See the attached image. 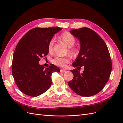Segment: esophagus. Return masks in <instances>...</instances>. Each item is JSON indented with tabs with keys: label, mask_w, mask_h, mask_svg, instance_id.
Wrapping results in <instances>:
<instances>
[{
	"label": "esophagus",
	"mask_w": 123,
	"mask_h": 123,
	"mask_svg": "<svg viewBox=\"0 0 123 123\" xmlns=\"http://www.w3.org/2000/svg\"><path fill=\"white\" fill-rule=\"evenodd\" d=\"M66 71H67L66 70H65V69H61V70H60V72H62V73L66 72Z\"/></svg>",
	"instance_id": "obj_1"
}]
</instances>
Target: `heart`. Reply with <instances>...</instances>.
I'll use <instances>...</instances> for the list:
<instances>
[{
    "mask_svg": "<svg viewBox=\"0 0 123 123\" xmlns=\"http://www.w3.org/2000/svg\"><path fill=\"white\" fill-rule=\"evenodd\" d=\"M60 38L66 43L67 46L70 48V52L71 53H74L76 52V49H73L72 47L74 46L75 43V39L74 36L71 33L68 32H64L60 36ZM54 43V40L53 38L49 41L48 44V49L49 51L53 50V47ZM70 58L68 57H61L57 56L52 60V62L54 64L60 67H66V64L70 62Z\"/></svg>",
    "mask_w": 123,
    "mask_h": 123,
    "instance_id": "heart-1",
    "label": "heart"
}]
</instances>
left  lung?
<instances>
[{
    "label": "left lung",
    "instance_id": "1",
    "mask_svg": "<svg viewBox=\"0 0 123 123\" xmlns=\"http://www.w3.org/2000/svg\"><path fill=\"white\" fill-rule=\"evenodd\" d=\"M70 32L78 38L80 44L79 54L72 66L77 69L83 66L85 70L82 74L76 69L71 70L74 76L68 85L80 96H93L104 88L111 72L107 46L97 33L89 28L71 30Z\"/></svg>",
    "mask_w": 123,
    "mask_h": 123
}]
</instances>
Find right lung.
Wrapping results in <instances>:
<instances>
[{
    "label": "right lung",
    "mask_w": 123,
    "mask_h": 123,
    "mask_svg": "<svg viewBox=\"0 0 123 123\" xmlns=\"http://www.w3.org/2000/svg\"><path fill=\"white\" fill-rule=\"evenodd\" d=\"M62 28L36 27L23 36L13 55L12 74L21 92L37 97L48 90L52 84L51 74L60 70L51 64L48 68L39 64L41 57L49 53L48 44L55 34Z\"/></svg>",
    "instance_id": "1"
}]
</instances>
